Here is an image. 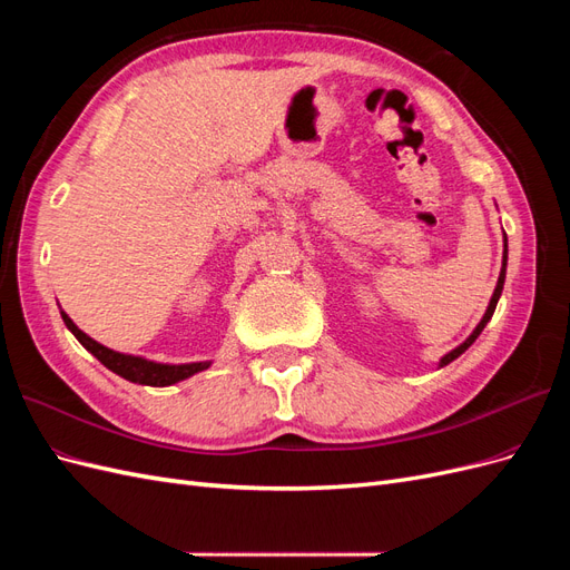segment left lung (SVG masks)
Listing matches in <instances>:
<instances>
[{
  "label": "left lung",
  "mask_w": 570,
  "mask_h": 570,
  "mask_svg": "<svg viewBox=\"0 0 570 570\" xmlns=\"http://www.w3.org/2000/svg\"><path fill=\"white\" fill-rule=\"evenodd\" d=\"M507 254H509V249H507V235H504V256H502V271H499V281H497V287H494V295H492V299H490V304H488V312H485V316L480 318V323L475 325V331L465 337L456 350H452L450 354H444L442 358H440V368L442 366H446V364H452L454 358H459L465 350L471 347V344L478 340V335L482 333V327H485L488 323H490V318H492V314H494V308H497V302H499V297H502V289H504V278H507Z\"/></svg>",
  "instance_id": "8db88e82"
}]
</instances>
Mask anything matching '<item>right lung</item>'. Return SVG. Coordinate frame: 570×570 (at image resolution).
Here are the masks:
<instances>
[{
	"mask_svg": "<svg viewBox=\"0 0 570 570\" xmlns=\"http://www.w3.org/2000/svg\"><path fill=\"white\" fill-rule=\"evenodd\" d=\"M61 318H63L68 331L76 335V340L82 344L85 350H88L92 356H97L109 371H114L116 375L126 377V381L137 383V385L168 387V385H176V383L185 381V377L195 375L199 371H206L212 366V361H193V364H159V361H149L145 356L114 352V350L105 347V344L92 340L90 335H85L80 327L71 318H68L66 312H61Z\"/></svg>",
	"mask_w": 570,
	"mask_h": 570,
	"instance_id": "add662e5",
	"label": "right lung"
}]
</instances>
